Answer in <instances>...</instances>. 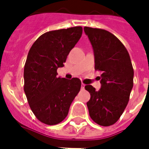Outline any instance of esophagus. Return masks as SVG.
Segmentation results:
<instances>
[{
    "label": "esophagus",
    "mask_w": 149,
    "mask_h": 149,
    "mask_svg": "<svg viewBox=\"0 0 149 149\" xmlns=\"http://www.w3.org/2000/svg\"><path fill=\"white\" fill-rule=\"evenodd\" d=\"M84 86H85V84L82 83V84H81V88H84Z\"/></svg>",
    "instance_id": "obj_1"
}]
</instances>
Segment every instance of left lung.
<instances>
[{"label": "left lung", "instance_id": "1", "mask_svg": "<svg viewBox=\"0 0 149 149\" xmlns=\"http://www.w3.org/2000/svg\"><path fill=\"white\" fill-rule=\"evenodd\" d=\"M94 53L95 69L101 72L100 88L86 85L90 99L89 116L101 126H110L120 117L128 104L133 87L134 72L127 49L109 31L84 27Z\"/></svg>", "mask_w": 149, "mask_h": 149}]
</instances>
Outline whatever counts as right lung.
<instances>
[{"label":"right lung","mask_w":149,"mask_h":149,"mask_svg":"<svg viewBox=\"0 0 149 149\" xmlns=\"http://www.w3.org/2000/svg\"><path fill=\"white\" fill-rule=\"evenodd\" d=\"M82 35L81 26L47 32L33 43L24 68V90L31 109L44 124L57 125L67 116L81 89L78 78L57 77Z\"/></svg>","instance_id":"1"}]
</instances>
